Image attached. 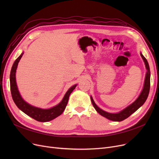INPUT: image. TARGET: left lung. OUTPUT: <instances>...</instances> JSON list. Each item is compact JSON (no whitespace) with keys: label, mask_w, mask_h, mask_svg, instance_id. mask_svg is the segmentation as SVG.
I'll return each mask as SVG.
<instances>
[{"label":"left lung","mask_w":159,"mask_h":159,"mask_svg":"<svg viewBox=\"0 0 159 159\" xmlns=\"http://www.w3.org/2000/svg\"><path fill=\"white\" fill-rule=\"evenodd\" d=\"M140 54L144 61V63H145V68L147 69L145 82H144L143 88L141 91L140 95H139L137 99L134 101L133 103H132L131 105H129V106H127L124 109L121 110V111H119L118 113H109V112L105 111L102 109H100L94 102V100L93 99L92 97L90 96L91 101V103L93 104V106L94 107L95 110L97 111V112L102 115V116L111 120V121H123L124 119L129 117L130 115L133 114L134 112H135L136 111L139 107H141L146 102L149 93V90H150L151 72H150V68H149L148 63L147 59L144 57V56L142 54L141 52L140 53Z\"/></svg>","instance_id":"1"}]
</instances>
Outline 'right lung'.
Masks as SVG:
<instances>
[{
  "label": "right lung",
  "mask_w": 159,
  "mask_h": 159,
  "mask_svg": "<svg viewBox=\"0 0 159 159\" xmlns=\"http://www.w3.org/2000/svg\"><path fill=\"white\" fill-rule=\"evenodd\" d=\"M24 54V52H22L20 56L14 61L12 65V69L10 74V84H11V91L12 97L14 102L15 103L16 106L20 109L22 112L26 114L28 116L33 118L40 122H48L54 119L57 117L64 112V109L69 99L70 95L71 93L73 90L76 88L78 84H75L72 85L71 87L67 91V92L64 95L63 99L61 102L55 106L49 109H42L40 107H37L29 104L23 99L22 96L19 92L18 86L16 84V72L18 67V62L20 61L22 56Z\"/></svg>",
  "instance_id": "obj_1"
}]
</instances>
